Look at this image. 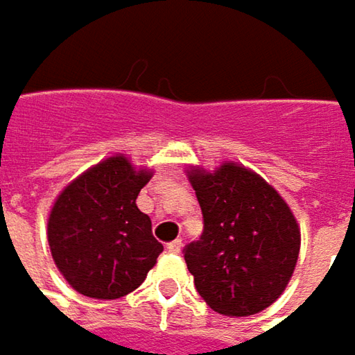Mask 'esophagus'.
Masks as SVG:
<instances>
[{
  "mask_svg": "<svg viewBox=\"0 0 355 355\" xmlns=\"http://www.w3.org/2000/svg\"><path fill=\"white\" fill-rule=\"evenodd\" d=\"M182 249H184V243H182V239H175V241H171L170 245H168V251L173 252V254L182 252Z\"/></svg>",
  "mask_w": 355,
  "mask_h": 355,
  "instance_id": "obj_1",
  "label": "esophagus"
}]
</instances>
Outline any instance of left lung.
<instances>
[{"label":"left lung","mask_w":355,"mask_h":355,"mask_svg":"<svg viewBox=\"0 0 355 355\" xmlns=\"http://www.w3.org/2000/svg\"><path fill=\"white\" fill-rule=\"evenodd\" d=\"M203 233L184 249L199 296L225 316H251L284 293L300 251V229L279 191L254 171L227 162L189 168Z\"/></svg>","instance_id":"1"}]
</instances>
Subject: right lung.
Instances as JSON below:
<instances>
[{"instance_id":"right-lung-1","label":"right lung","mask_w":355,"mask_h":355,"mask_svg":"<svg viewBox=\"0 0 355 355\" xmlns=\"http://www.w3.org/2000/svg\"><path fill=\"white\" fill-rule=\"evenodd\" d=\"M152 171L136 170L122 154L80 173L49 213L51 254L76 293L114 300L136 291L156 265L162 243L136 198Z\"/></svg>"}]
</instances>
